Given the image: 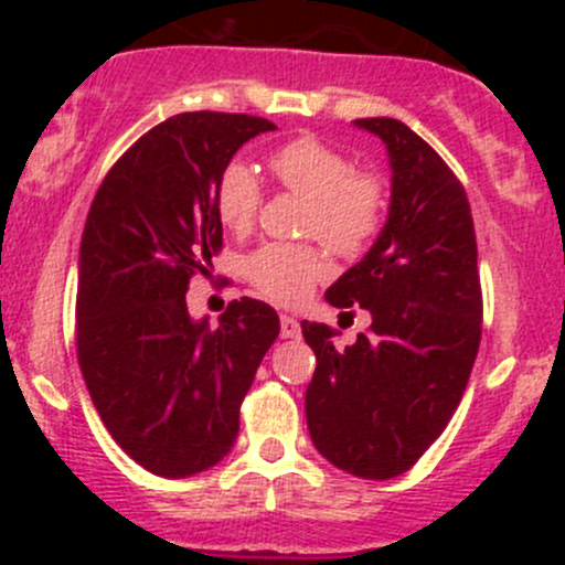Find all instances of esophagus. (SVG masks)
<instances>
[{
	"label": "esophagus",
	"mask_w": 565,
	"mask_h": 565,
	"mask_svg": "<svg viewBox=\"0 0 565 565\" xmlns=\"http://www.w3.org/2000/svg\"><path fill=\"white\" fill-rule=\"evenodd\" d=\"M300 319L295 315H281V339H298Z\"/></svg>",
	"instance_id": "34e87169"
}]
</instances>
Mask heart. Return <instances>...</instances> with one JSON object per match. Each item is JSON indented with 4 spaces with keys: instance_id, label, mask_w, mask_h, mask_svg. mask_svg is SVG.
<instances>
[{
    "instance_id": "b5f03b06",
    "label": "heart",
    "mask_w": 565,
    "mask_h": 565,
    "mask_svg": "<svg viewBox=\"0 0 565 565\" xmlns=\"http://www.w3.org/2000/svg\"><path fill=\"white\" fill-rule=\"evenodd\" d=\"M267 163L278 185L306 199L303 235L319 237L339 256H361L377 241L388 215V182L383 177L352 172L344 152L311 136L278 147ZM259 202L256 174L246 163H230L215 188L221 224L232 232H248ZM243 273L265 298L300 303L328 276V262L309 243H265L246 256Z\"/></svg>"
}]
</instances>
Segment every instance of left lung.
Returning <instances> with one entry per match:
<instances>
[{
    "instance_id": "1",
    "label": "left lung",
    "mask_w": 565,
    "mask_h": 565,
    "mask_svg": "<svg viewBox=\"0 0 565 565\" xmlns=\"http://www.w3.org/2000/svg\"><path fill=\"white\" fill-rule=\"evenodd\" d=\"M391 161V207L377 243L324 292L361 306L372 328L355 344L300 322L317 369L306 420L317 451L358 478L402 476L443 435L481 344V278L467 193L415 130L391 117L355 119Z\"/></svg>"
}]
</instances>
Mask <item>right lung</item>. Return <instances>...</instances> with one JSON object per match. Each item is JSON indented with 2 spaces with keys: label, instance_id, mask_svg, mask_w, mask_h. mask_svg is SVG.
I'll use <instances>...</instances> for the list:
<instances>
[{
  "label": "right lung",
  "instance_id": "right-lung-1",
  "mask_svg": "<svg viewBox=\"0 0 565 565\" xmlns=\"http://www.w3.org/2000/svg\"><path fill=\"white\" fill-rule=\"evenodd\" d=\"M265 130L276 125L250 114H174L108 169L84 224L78 366L108 435L161 478L196 476L232 451L243 398L281 330L254 298L232 300L218 328L185 303L224 241L218 177Z\"/></svg>",
  "mask_w": 565,
  "mask_h": 565
}]
</instances>
